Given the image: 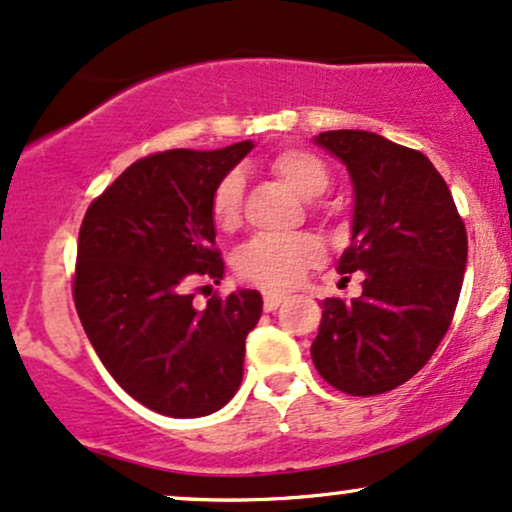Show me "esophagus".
<instances>
[{"instance_id":"esophagus-1","label":"esophagus","mask_w":512,"mask_h":512,"mask_svg":"<svg viewBox=\"0 0 512 512\" xmlns=\"http://www.w3.org/2000/svg\"><path fill=\"white\" fill-rule=\"evenodd\" d=\"M282 302H285V294H278V292L263 294V309L266 311H275Z\"/></svg>"}]
</instances>
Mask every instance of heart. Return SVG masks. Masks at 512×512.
<instances>
[{
	"label": "heart",
	"instance_id": "obj_1",
	"mask_svg": "<svg viewBox=\"0 0 512 512\" xmlns=\"http://www.w3.org/2000/svg\"><path fill=\"white\" fill-rule=\"evenodd\" d=\"M270 170L285 182L294 194L316 198L328 189L330 172L318 155L302 148H285L270 160ZM244 179L230 172L215 186L210 198V215L220 230H234L242 220ZM323 261V244L314 234L294 237H254L234 254V270L239 278L254 282L266 290H287L302 280L304 270Z\"/></svg>",
	"mask_w": 512,
	"mask_h": 512
}]
</instances>
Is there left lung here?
Masks as SVG:
<instances>
[{"mask_svg":"<svg viewBox=\"0 0 512 512\" xmlns=\"http://www.w3.org/2000/svg\"><path fill=\"white\" fill-rule=\"evenodd\" d=\"M316 146L352 179V244L338 273L362 297L323 299L311 345L318 374L347 395H378L417 374L448 333L467 266V232L446 179L419 150L374 131H323Z\"/></svg>","mask_w":512,"mask_h":512,"instance_id":"1","label":"left lung"}]
</instances>
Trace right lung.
Listing matches in <instances>:
<instances>
[{"label": "right lung", "instance_id": "1", "mask_svg": "<svg viewBox=\"0 0 512 512\" xmlns=\"http://www.w3.org/2000/svg\"><path fill=\"white\" fill-rule=\"evenodd\" d=\"M251 148L136 160L90 203L78 232L74 302L90 345L131 398L165 417L218 412L242 383L261 294L237 290L198 311L189 287L225 275L210 198Z\"/></svg>", "mask_w": 512, "mask_h": 512}]
</instances>
